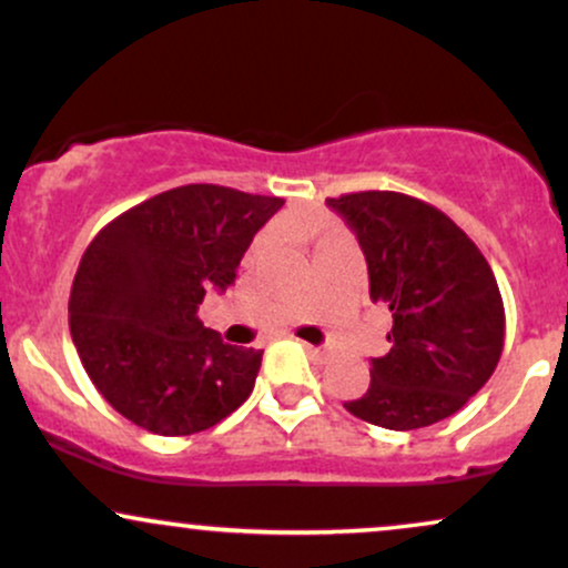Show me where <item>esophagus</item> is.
<instances>
[{"mask_svg": "<svg viewBox=\"0 0 568 568\" xmlns=\"http://www.w3.org/2000/svg\"><path fill=\"white\" fill-rule=\"evenodd\" d=\"M304 349L310 352V355L321 357V361H328V349H323V347H312V344H304Z\"/></svg>", "mask_w": 568, "mask_h": 568, "instance_id": "esophagus-1", "label": "esophagus"}]
</instances>
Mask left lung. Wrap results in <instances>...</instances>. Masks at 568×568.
<instances>
[{"label":"left lung","instance_id":"8db88e82","mask_svg":"<svg viewBox=\"0 0 568 568\" xmlns=\"http://www.w3.org/2000/svg\"><path fill=\"white\" fill-rule=\"evenodd\" d=\"M325 202L357 234L371 298L393 312V347L371 361L368 389L344 408L387 429L456 414L505 347V306L484 253L446 213L408 194L352 192Z\"/></svg>","mask_w":568,"mask_h":568}]
</instances>
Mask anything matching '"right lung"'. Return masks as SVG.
<instances>
[{"instance_id":"right-lung-1","label":"right lung","mask_w":568,"mask_h":568,"mask_svg":"<svg viewBox=\"0 0 568 568\" xmlns=\"http://www.w3.org/2000/svg\"><path fill=\"white\" fill-rule=\"evenodd\" d=\"M283 197L186 184L116 216L84 251L69 328L90 382L154 435L219 425L253 393L262 352L205 328V291H226Z\"/></svg>"}]
</instances>
